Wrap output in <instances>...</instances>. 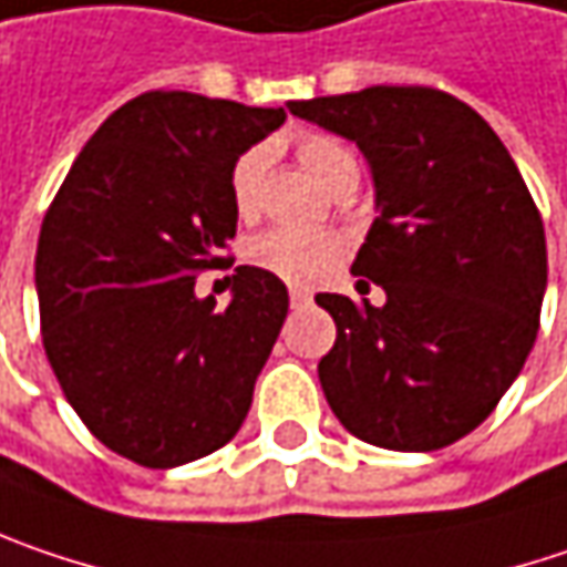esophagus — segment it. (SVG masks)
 Wrapping results in <instances>:
<instances>
[{
	"instance_id": "34e87169",
	"label": "esophagus",
	"mask_w": 567,
	"mask_h": 567,
	"mask_svg": "<svg viewBox=\"0 0 567 567\" xmlns=\"http://www.w3.org/2000/svg\"><path fill=\"white\" fill-rule=\"evenodd\" d=\"M312 300V293L306 290V287H290V303L293 306H303Z\"/></svg>"
}]
</instances>
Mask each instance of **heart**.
Instances as JSON below:
<instances>
[{
    "label": "heart",
    "mask_w": 567,
    "mask_h": 567,
    "mask_svg": "<svg viewBox=\"0 0 567 567\" xmlns=\"http://www.w3.org/2000/svg\"><path fill=\"white\" fill-rule=\"evenodd\" d=\"M297 154H300L306 171L329 193L339 183L358 177L354 154L332 135H319V132L303 135L297 142ZM267 161H270V154L264 144L245 147L231 161L228 196H231V209L238 219H255L261 213ZM344 251H348L344 241L332 231H306V228H287V225L258 231L245 245L248 264L270 274V277H277V280H284V284H319L326 274H332L342 264Z\"/></svg>",
    "instance_id": "1"
}]
</instances>
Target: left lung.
I'll use <instances>...</instances> for the list:
<instances>
[{
  "label": "left lung",
  "mask_w": 567,
  "mask_h": 567,
  "mask_svg": "<svg viewBox=\"0 0 567 567\" xmlns=\"http://www.w3.org/2000/svg\"><path fill=\"white\" fill-rule=\"evenodd\" d=\"M287 105L364 151L381 209L351 274L386 303L316 297L336 319L326 400L361 442L445 449L494 413L536 342L548 261L533 193L497 132L442 90Z\"/></svg>",
  "instance_id": "8db88e82"
}]
</instances>
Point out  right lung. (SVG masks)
I'll list each match as a JSON object with an SVG mask.
<instances>
[{
  "label": "right lung",
  "instance_id": "add662e5",
  "mask_svg": "<svg viewBox=\"0 0 567 567\" xmlns=\"http://www.w3.org/2000/svg\"><path fill=\"white\" fill-rule=\"evenodd\" d=\"M284 109L151 90L86 142L44 213L34 258L41 339L63 396L115 455L177 467L241 429L287 319L284 280L235 267L231 303L196 297L238 216L231 161Z\"/></svg>",
  "mask_w": 567,
  "mask_h": 567
}]
</instances>
